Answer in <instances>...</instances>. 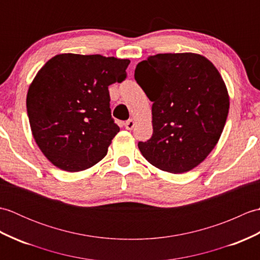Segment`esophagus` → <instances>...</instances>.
<instances>
[{
	"instance_id": "obj_1",
	"label": "esophagus",
	"mask_w": 260,
	"mask_h": 260,
	"mask_svg": "<svg viewBox=\"0 0 260 260\" xmlns=\"http://www.w3.org/2000/svg\"><path fill=\"white\" fill-rule=\"evenodd\" d=\"M134 126H135V120H134V119H128V120H127L126 123H125V128L128 129V131L133 129Z\"/></svg>"
}]
</instances>
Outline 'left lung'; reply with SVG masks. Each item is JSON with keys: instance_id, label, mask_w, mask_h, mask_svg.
Segmentation results:
<instances>
[{"instance_id": "1", "label": "left lung", "mask_w": 260, "mask_h": 260, "mask_svg": "<svg viewBox=\"0 0 260 260\" xmlns=\"http://www.w3.org/2000/svg\"><path fill=\"white\" fill-rule=\"evenodd\" d=\"M134 76L153 102V135L139 143L142 155L170 173L198 167L217 145L229 112L218 69L198 53H158L137 64Z\"/></svg>"}]
</instances>
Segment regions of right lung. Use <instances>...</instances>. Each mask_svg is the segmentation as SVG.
I'll return each mask as SVG.
<instances>
[{"label": "right lung", "instance_id": "1", "mask_svg": "<svg viewBox=\"0 0 260 260\" xmlns=\"http://www.w3.org/2000/svg\"><path fill=\"white\" fill-rule=\"evenodd\" d=\"M128 59L61 53L38 71L26 95L33 139L54 167L89 169L106 156L119 127L108 86L126 78Z\"/></svg>", "mask_w": 260, "mask_h": 260}]
</instances>
